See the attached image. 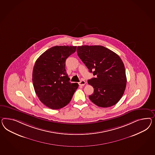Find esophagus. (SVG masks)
Returning a JSON list of instances; mask_svg holds the SVG:
<instances>
[{"label": "esophagus", "mask_w": 155, "mask_h": 155, "mask_svg": "<svg viewBox=\"0 0 155 155\" xmlns=\"http://www.w3.org/2000/svg\"><path fill=\"white\" fill-rule=\"evenodd\" d=\"M78 84H79L80 86H84L86 84V82L84 80H81Z\"/></svg>", "instance_id": "obj_1"}]
</instances>
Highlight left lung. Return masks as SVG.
Returning a JSON list of instances; mask_svg holds the SVG:
<instances>
[{"label":"left lung","instance_id":"left-lung-1","mask_svg":"<svg viewBox=\"0 0 155 155\" xmlns=\"http://www.w3.org/2000/svg\"><path fill=\"white\" fill-rule=\"evenodd\" d=\"M77 52L89 71L96 76L88 80L94 88V93L88 96L90 101L103 108L116 104L124 93L127 82L120 57L101 46H78Z\"/></svg>","mask_w":155,"mask_h":155}]
</instances>
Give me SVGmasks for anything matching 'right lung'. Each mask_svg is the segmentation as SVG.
Here are the masks:
<instances>
[{
    "instance_id": "obj_1",
    "label": "right lung",
    "mask_w": 155,
    "mask_h": 155,
    "mask_svg": "<svg viewBox=\"0 0 155 155\" xmlns=\"http://www.w3.org/2000/svg\"><path fill=\"white\" fill-rule=\"evenodd\" d=\"M76 46H56L43 53L36 60L32 80L35 92L43 104L52 109L62 108L71 101L77 83L69 82L65 69L66 59Z\"/></svg>"
}]
</instances>
